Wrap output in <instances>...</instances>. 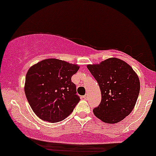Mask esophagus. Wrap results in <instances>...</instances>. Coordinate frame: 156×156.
<instances>
[{"label": "esophagus", "instance_id": "1", "mask_svg": "<svg viewBox=\"0 0 156 156\" xmlns=\"http://www.w3.org/2000/svg\"><path fill=\"white\" fill-rule=\"evenodd\" d=\"M83 98L85 100H87V99H88V98H89V94H86L85 95H84V96L83 97Z\"/></svg>", "mask_w": 156, "mask_h": 156}]
</instances>
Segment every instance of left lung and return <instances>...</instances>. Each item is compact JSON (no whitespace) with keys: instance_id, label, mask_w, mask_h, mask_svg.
Here are the masks:
<instances>
[{"instance_id":"left-lung-1","label":"left lung","mask_w":156,"mask_h":156,"mask_svg":"<svg viewBox=\"0 0 156 156\" xmlns=\"http://www.w3.org/2000/svg\"><path fill=\"white\" fill-rule=\"evenodd\" d=\"M101 92V102L94 114L105 123H117L133 111L140 90L139 77L128 64L109 58L100 64H88Z\"/></svg>"}]
</instances>
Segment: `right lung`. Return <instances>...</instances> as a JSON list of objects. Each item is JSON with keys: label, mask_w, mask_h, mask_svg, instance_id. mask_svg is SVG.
Returning <instances> with one entry per match:
<instances>
[{"label": "right lung", "mask_w": 156, "mask_h": 156, "mask_svg": "<svg viewBox=\"0 0 156 156\" xmlns=\"http://www.w3.org/2000/svg\"><path fill=\"white\" fill-rule=\"evenodd\" d=\"M79 67L65 61L48 58L29 68L25 93L37 117L44 121L58 122L73 112L80 98L71 78Z\"/></svg>", "instance_id": "right-lung-1"}]
</instances>
